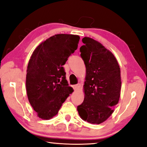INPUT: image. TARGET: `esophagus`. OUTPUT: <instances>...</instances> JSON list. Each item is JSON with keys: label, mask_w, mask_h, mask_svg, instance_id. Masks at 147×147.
<instances>
[{"label": "esophagus", "mask_w": 147, "mask_h": 147, "mask_svg": "<svg viewBox=\"0 0 147 147\" xmlns=\"http://www.w3.org/2000/svg\"><path fill=\"white\" fill-rule=\"evenodd\" d=\"M80 86H81V84H79V83H78V84H75V85H73V89L74 90H77L78 88L79 87H80Z\"/></svg>", "instance_id": "esophagus-1"}]
</instances>
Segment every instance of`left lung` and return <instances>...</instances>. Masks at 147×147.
Listing matches in <instances>:
<instances>
[{
	"mask_svg": "<svg viewBox=\"0 0 147 147\" xmlns=\"http://www.w3.org/2000/svg\"><path fill=\"white\" fill-rule=\"evenodd\" d=\"M80 56L86 66L84 100L77 107L78 114L90 123L100 124L113 112L121 91V72L112 53L88 37L82 39Z\"/></svg>",
	"mask_w": 147,
	"mask_h": 147,
	"instance_id": "left-lung-1",
	"label": "left lung"
}]
</instances>
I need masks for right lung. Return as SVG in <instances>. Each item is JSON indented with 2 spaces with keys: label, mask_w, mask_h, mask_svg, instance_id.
<instances>
[{
  "label": "right lung",
  "mask_w": 147,
  "mask_h": 147,
  "mask_svg": "<svg viewBox=\"0 0 147 147\" xmlns=\"http://www.w3.org/2000/svg\"><path fill=\"white\" fill-rule=\"evenodd\" d=\"M79 39L76 35L57 34L33 52L28 65L26 85L28 100L39 118L49 119L57 114L73 92L63 66L77 49Z\"/></svg>",
  "instance_id": "right-lung-1"
}]
</instances>
